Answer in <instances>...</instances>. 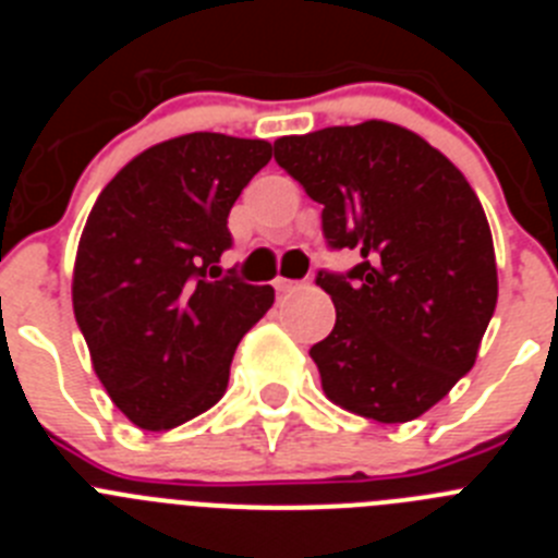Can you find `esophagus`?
<instances>
[{
    "label": "esophagus",
    "instance_id": "esophagus-1",
    "mask_svg": "<svg viewBox=\"0 0 558 558\" xmlns=\"http://www.w3.org/2000/svg\"><path fill=\"white\" fill-rule=\"evenodd\" d=\"M274 288L276 293H295V290L304 288V282H295V279H276Z\"/></svg>",
    "mask_w": 558,
    "mask_h": 558
}]
</instances>
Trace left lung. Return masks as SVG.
<instances>
[{
  "instance_id": "1",
  "label": "left lung",
  "mask_w": 558,
  "mask_h": 558,
  "mask_svg": "<svg viewBox=\"0 0 558 558\" xmlns=\"http://www.w3.org/2000/svg\"><path fill=\"white\" fill-rule=\"evenodd\" d=\"M274 159L322 204L329 251L354 268L315 284L335 327L310 349L335 405L397 425L430 411L475 366L497 304V265L483 206L422 136L363 122L274 142Z\"/></svg>"
}]
</instances>
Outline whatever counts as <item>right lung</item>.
Here are the masks:
<instances>
[{"mask_svg": "<svg viewBox=\"0 0 558 558\" xmlns=\"http://www.w3.org/2000/svg\"><path fill=\"white\" fill-rule=\"evenodd\" d=\"M263 140L186 133L140 153L88 215L72 304L113 405L170 430L223 397L245 332L274 304L270 284L218 268L229 211L274 156Z\"/></svg>", "mask_w": 558, "mask_h": 558, "instance_id": "1", "label": "right lung"}]
</instances>
